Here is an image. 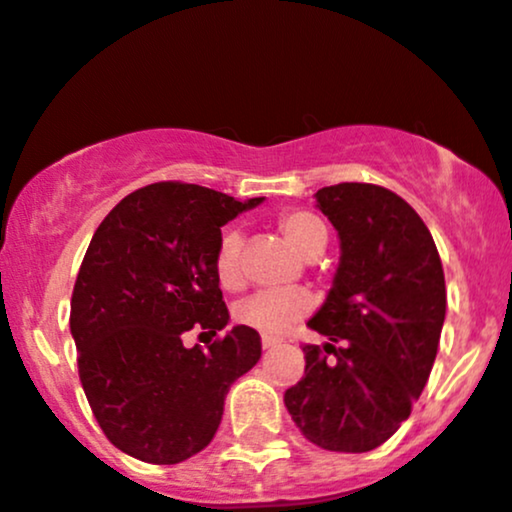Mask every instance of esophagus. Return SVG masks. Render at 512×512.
I'll list each match as a JSON object with an SVG mask.
<instances>
[{
	"label": "esophagus",
	"instance_id": "34e87169",
	"mask_svg": "<svg viewBox=\"0 0 512 512\" xmlns=\"http://www.w3.org/2000/svg\"><path fill=\"white\" fill-rule=\"evenodd\" d=\"M277 346V338L274 336H262V348H272Z\"/></svg>",
	"mask_w": 512,
	"mask_h": 512
}]
</instances>
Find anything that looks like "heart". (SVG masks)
<instances>
[{
	"instance_id": "b5f03b06",
	"label": "heart",
	"mask_w": 512,
	"mask_h": 512,
	"mask_svg": "<svg viewBox=\"0 0 512 512\" xmlns=\"http://www.w3.org/2000/svg\"><path fill=\"white\" fill-rule=\"evenodd\" d=\"M279 230L306 257L319 255L328 240L324 220L311 211H301V208L279 215ZM242 250H245V235L238 225H228L218 238L213 267L220 287L230 289V292L240 289L245 282ZM314 306L316 299L309 289H265V292H257L242 301L238 306V319L262 333H282L299 319L309 316Z\"/></svg>"
}]
</instances>
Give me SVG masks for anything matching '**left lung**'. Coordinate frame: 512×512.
I'll return each instance as SVG.
<instances>
[{
    "label": "left lung",
    "instance_id": "left-lung-1",
    "mask_svg": "<svg viewBox=\"0 0 512 512\" xmlns=\"http://www.w3.org/2000/svg\"><path fill=\"white\" fill-rule=\"evenodd\" d=\"M341 238V265L304 343V378L284 405L311 444L363 454L410 417L439 351L446 314L444 270L417 211L375 184L316 191Z\"/></svg>",
    "mask_w": 512,
    "mask_h": 512
}]
</instances>
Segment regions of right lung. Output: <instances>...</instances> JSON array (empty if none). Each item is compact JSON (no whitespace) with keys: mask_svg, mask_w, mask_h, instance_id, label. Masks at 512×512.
I'll return each mask as SVG.
<instances>
[{"mask_svg":"<svg viewBox=\"0 0 512 512\" xmlns=\"http://www.w3.org/2000/svg\"><path fill=\"white\" fill-rule=\"evenodd\" d=\"M247 203L159 181L122 198L95 230L71 297L78 375L102 434L147 464H179L211 444L230 385L260 360V333L218 335L228 306L215 277L220 228Z\"/></svg>","mask_w":512,"mask_h":512,"instance_id":"obj_1","label":"right lung"}]
</instances>
